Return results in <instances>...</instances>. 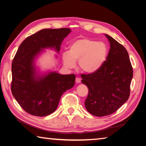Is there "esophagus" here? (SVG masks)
<instances>
[{
	"instance_id": "1",
	"label": "esophagus",
	"mask_w": 146,
	"mask_h": 146,
	"mask_svg": "<svg viewBox=\"0 0 146 146\" xmlns=\"http://www.w3.org/2000/svg\"><path fill=\"white\" fill-rule=\"evenodd\" d=\"M76 83H80L81 82V78H79V77H77L76 78Z\"/></svg>"
}]
</instances>
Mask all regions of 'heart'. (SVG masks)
I'll return each mask as SVG.
<instances>
[{"instance_id":"obj_1","label":"heart","mask_w":146,"mask_h":146,"mask_svg":"<svg viewBox=\"0 0 146 146\" xmlns=\"http://www.w3.org/2000/svg\"><path fill=\"white\" fill-rule=\"evenodd\" d=\"M107 52V47L103 42L83 38L74 41L69 46L68 53H63L62 59L65 67L72 69L78 61L80 69L91 74L97 71L104 64Z\"/></svg>"}]
</instances>
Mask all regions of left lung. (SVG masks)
Masks as SVG:
<instances>
[{"mask_svg":"<svg viewBox=\"0 0 146 146\" xmlns=\"http://www.w3.org/2000/svg\"><path fill=\"white\" fill-rule=\"evenodd\" d=\"M110 48L104 64L97 71L82 74V83L89 92L85 102L87 111L92 115H110L129 99L133 68L126 48L108 35Z\"/></svg>","mask_w":146,"mask_h":146,"instance_id":"8db88e82","label":"left lung"}]
</instances>
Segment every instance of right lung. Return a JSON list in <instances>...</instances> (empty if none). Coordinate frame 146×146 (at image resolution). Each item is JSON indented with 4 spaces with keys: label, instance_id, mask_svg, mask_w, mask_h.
<instances>
[{
    "label": "right lung",
    "instance_id": "1",
    "mask_svg": "<svg viewBox=\"0 0 146 146\" xmlns=\"http://www.w3.org/2000/svg\"><path fill=\"white\" fill-rule=\"evenodd\" d=\"M70 32L68 28L39 31L24 39L13 58L12 94L22 108L32 115L42 117L54 113L61 96L74 85V74L51 72L38 76L34 65L35 58L43 48H54L59 52L64 38Z\"/></svg>",
    "mask_w": 146,
    "mask_h": 146
}]
</instances>
